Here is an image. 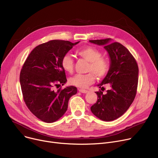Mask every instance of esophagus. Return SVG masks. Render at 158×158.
I'll return each mask as SVG.
<instances>
[{"label": "esophagus", "mask_w": 158, "mask_h": 158, "mask_svg": "<svg viewBox=\"0 0 158 158\" xmlns=\"http://www.w3.org/2000/svg\"><path fill=\"white\" fill-rule=\"evenodd\" d=\"M79 91L82 93H87L88 92V90L86 89H79Z\"/></svg>", "instance_id": "obj_1"}]
</instances>
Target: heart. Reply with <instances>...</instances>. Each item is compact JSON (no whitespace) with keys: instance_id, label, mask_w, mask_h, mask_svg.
<instances>
[{"instance_id":"1","label":"heart","mask_w":158,"mask_h":158,"mask_svg":"<svg viewBox=\"0 0 158 158\" xmlns=\"http://www.w3.org/2000/svg\"><path fill=\"white\" fill-rule=\"evenodd\" d=\"M76 54L89 61L86 73H77L69 79L70 85L79 88H86L91 85L97 77L102 79L106 77L110 70L109 61L104 57L100 51L93 46L82 47L76 51ZM61 67L65 72L72 73L74 68V60L69 54H65L61 60Z\"/></svg>"}]
</instances>
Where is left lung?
Listing matches in <instances>:
<instances>
[{
    "label": "left lung",
    "mask_w": 158,
    "mask_h": 158,
    "mask_svg": "<svg viewBox=\"0 0 158 158\" xmlns=\"http://www.w3.org/2000/svg\"><path fill=\"white\" fill-rule=\"evenodd\" d=\"M90 43L103 45L110 58L109 73L98 86L110 84L106 93L99 90L97 102L91 107L92 113L101 120L110 121L125 113L133 103L137 91L139 67L128 49L121 43H112L111 39L90 40Z\"/></svg>",
    "instance_id": "8db88e82"
}]
</instances>
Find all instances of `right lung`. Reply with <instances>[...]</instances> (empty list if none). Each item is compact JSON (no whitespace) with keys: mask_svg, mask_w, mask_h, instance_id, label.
Listing matches in <instances>:
<instances>
[{"mask_svg":"<svg viewBox=\"0 0 158 158\" xmlns=\"http://www.w3.org/2000/svg\"><path fill=\"white\" fill-rule=\"evenodd\" d=\"M79 42L51 40L36 46L26 59L19 81L27 107L40 120L53 123L67 110L69 98L77 92L73 86L60 88L67 81L62 57Z\"/></svg>","mask_w":158,"mask_h":158,"instance_id":"right-lung-1","label":"right lung"}]
</instances>
